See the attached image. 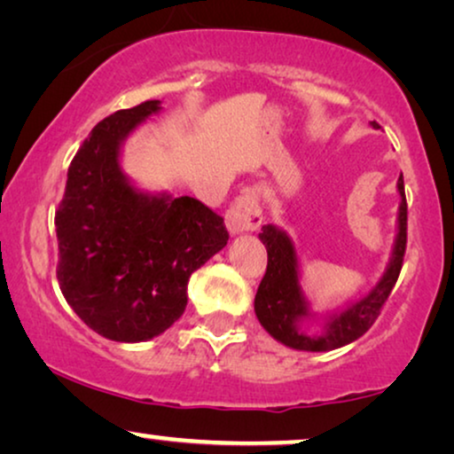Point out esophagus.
Here are the masks:
<instances>
[{
  "instance_id": "1",
  "label": "esophagus",
  "mask_w": 454,
  "mask_h": 454,
  "mask_svg": "<svg viewBox=\"0 0 454 454\" xmlns=\"http://www.w3.org/2000/svg\"><path fill=\"white\" fill-rule=\"evenodd\" d=\"M227 229L231 235H239L246 231H254L262 223V208L258 202L256 190H246L244 194L235 198L233 207L225 215Z\"/></svg>"
}]
</instances>
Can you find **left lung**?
I'll use <instances>...</instances> for the list:
<instances>
[{"label": "left lung", "instance_id": "8db88e82", "mask_svg": "<svg viewBox=\"0 0 454 454\" xmlns=\"http://www.w3.org/2000/svg\"><path fill=\"white\" fill-rule=\"evenodd\" d=\"M372 126L376 128V121H372ZM396 190H399L401 202L399 213H396L395 244L387 269L368 294L349 301L345 308L333 314L318 316L309 306L301 287L300 256H297V247L289 233L272 223L262 227V233L258 238L269 252V264H266V272L258 285L254 312L272 339L297 351H333L357 340L374 325L384 301L388 300L390 291L399 278L407 246V200L403 173L396 182ZM309 319L319 322L320 332L309 333L307 331L305 322Z\"/></svg>", "mask_w": 454, "mask_h": 454}]
</instances>
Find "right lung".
<instances>
[{
    "instance_id": "obj_1",
    "label": "right lung",
    "mask_w": 454,
    "mask_h": 454,
    "mask_svg": "<svg viewBox=\"0 0 454 454\" xmlns=\"http://www.w3.org/2000/svg\"><path fill=\"white\" fill-rule=\"evenodd\" d=\"M159 111L160 101H146L98 121L55 213L61 294L86 326L117 343L154 339L182 318L192 272L229 239L200 200L140 190L123 173L128 136Z\"/></svg>"
}]
</instances>
